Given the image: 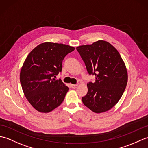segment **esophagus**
<instances>
[{"label": "esophagus", "mask_w": 148, "mask_h": 148, "mask_svg": "<svg viewBox=\"0 0 148 148\" xmlns=\"http://www.w3.org/2000/svg\"><path fill=\"white\" fill-rule=\"evenodd\" d=\"M71 88H76L78 86L77 84H71Z\"/></svg>", "instance_id": "obj_1"}]
</instances>
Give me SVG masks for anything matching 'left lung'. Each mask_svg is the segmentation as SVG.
<instances>
[{"instance_id":"obj_1","label":"left lung","mask_w":148,"mask_h":148,"mask_svg":"<svg viewBox=\"0 0 148 148\" xmlns=\"http://www.w3.org/2000/svg\"><path fill=\"white\" fill-rule=\"evenodd\" d=\"M76 49L88 74L95 76V82L87 84L83 103L94 112L109 111L120 99L127 84V71L121 55L111 44L102 40Z\"/></svg>"}]
</instances>
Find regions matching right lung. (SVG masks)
<instances>
[{
    "label": "right lung",
    "instance_id": "obj_1",
    "mask_svg": "<svg viewBox=\"0 0 148 148\" xmlns=\"http://www.w3.org/2000/svg\"><path fill=\"white\" fill-rule=\"evenodd\" d=\"M74 49L63 44L46 42L28 55L20 79L25 96L37 111L49 112L64 101L69 88L55 77L62 72L65 56Z\"/></svg>",
    "mask_w": 148,
    "mask_h": 148
}]
</instances>
